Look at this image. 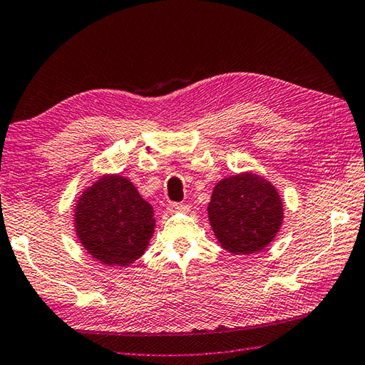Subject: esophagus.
<instances>
[{"label":"esophagus","mask_w":365,"mask_h":365,"mask_svg":"<svg viewBox=\"0 0 365 365\" xmlns=\"http://www.w3.org/2000/svg\"><path fill=\"white\" fill-rule=\"evenodd\" d=\"M168 210L169 212H177V210H187V205L182 202H169L168 204Z\"/></svg>","instance_id":"obj_1"}]
</instances>
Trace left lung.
<instances>
[{"label": "left lung", "instance_id": "obj_1", "mask_svg": "<svg viewBox=\"0 0 365 365\" xmlns=\"http://www.w3.org/2000/svg\"><path fill=\"white\" fill-rule=\"evenodd\" d=\"M214 235L231 254H255L274 240L284 218L277 190L254 172L227 177L214 187L209 207Z\"/></svg>", "mask_w": 365, "mask_h": 365}]
</instances>
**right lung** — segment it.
Segmentation results:
<instances>
[{
  "mask_svg": "<svg viewBox=\"0 0 365 365\" xmlns=\"http://www.w3.org/2000/svg\"><path fill=\"white\" fill-rule=\"evenodd\" d=\"M153 207L130 180L103 175L78 200L76 236L88 254L105 264L128 267L147 250L155 233Z\"/></svg>",
  "mask_w": 365,
  "mask_h": 365,
  "instance_id": "obj_1",
  "label": "right lung"
}]
</instances>
